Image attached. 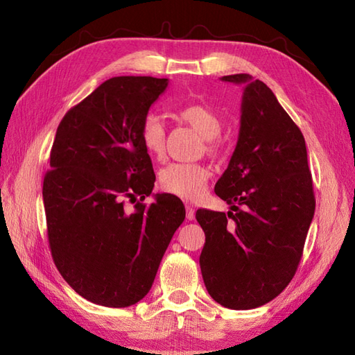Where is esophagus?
<instances>
[{
  "mask_svg": "<svg viewBox=\"0 0 355 355\" xmlns=\"http://www.w3.org/2000/svg\"><path fill=\"white\" fill-rule=\"evenodd\" d=\"M186 218L189 221H192L195 218V209L191 205H187V202H186Z\"/></svg>",
  "mask_w": 355,
  "mask_h": 355,
  "instance_id": "1",
  "label": "esophagus"
}]
</instances>
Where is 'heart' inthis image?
Returning a JSON list of instances; mask_svg holds the SVG:
<instances>
[{
  "label": "heart",
  "mask_w": 355,
  "mask_h": 355,
  "mask_svg": "<svg viewBox=\"0 0 355 355\" xmlns=\"http://www.w3.org/2000/svg\"><path fill=\"white\" fill-rule=\"evenodd\" d=\"M177 117L191 125L207 140V150L218 154L223 149L221 141L216 137L223 130V119L206 103H191L177 111ZM140 141L146 153L160 158L164 154V126L162 120L149 116L140 128ZM210 169L201 163H172L162 172V187L177 197L193 200L202 195L206 189Z\"/></svg>",
  "instance_id": "obj_1"
}]
</instances>
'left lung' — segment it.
Returning <instances> with one entry per match:
<instances>
[{"instance_id":"1","label":"left lung","mask_w":355,"mask_h":355,"mask_svg":"<svg viewBox=\"0 0 355 355\" xmlns=\"http://www.w3.org/2000/svg\"><path fill=\"white\" fill-rule=\"evenodd\" d=\"M221 79L244 85L235 153L215 186L232 212L197 210L206 235L200 267L215 302L252 310L296 273L315 198L305 139L273 92L245 73Z\"/></svg>"}]
</instances>
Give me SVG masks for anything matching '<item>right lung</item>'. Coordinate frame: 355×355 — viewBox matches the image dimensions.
<instances>
[{
  "mask_svg": "<svg viewBox=\"0 0 355 355\" xmlns=\"http://www.w3.org/2000/svg\"><path fill=\"white\" fill-rule=\"evenodd\" d=\"M168 79L119 76L74 105L58 126L42 198L53 261L82 297L102 306L137 304L186 216L183 202L157 193L135 212L123 198L153 192L155 173L140 128Z\"/></svg>",
  "mask_w": 355,
  "mask_h": 355,
  "instance_id": "1",
  "label": "right lung"
}]
</instances>
